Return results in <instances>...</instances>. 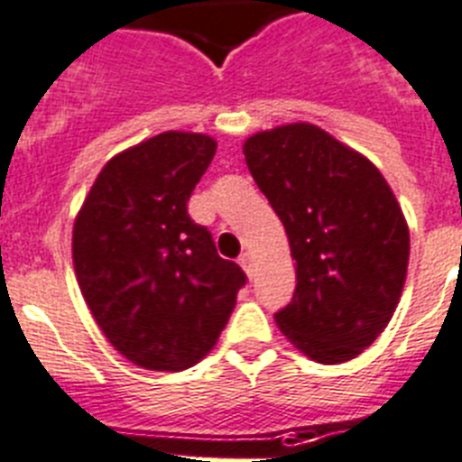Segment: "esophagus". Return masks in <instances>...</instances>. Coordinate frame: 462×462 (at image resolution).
I'll return each instance as SVG.
<instances>
[{
	"mask_svg": "<svg viewBox=\"0 0 462 462\" xmlns=\"http://www.w3.org/2000/svg\"><path fill=\"white\" fill-rule=\"evenodd\" d=\"M238 264L243 266V269H245L247 276H254V259H253V254H250V253L240 254Z\"/></svg>",
	"mask_w": 462,
	"mask_h": 462,
	"instance_id": "obj_1",
	"label": "esophagus"
}]
</instances>
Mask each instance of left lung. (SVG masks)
<instances>
[{
  "label": "left lung",
  "mask_w": 462,
  "mask_h": 462,
  "mask_svg": "<svg viewBox=\"0 0 462 462\" xmlns=\"http://www.w3.org/2000/svg\"><path fill=\"white\" fill-rule=\"evenodd\" d=\"M247 170L283 222L295 259L281 333L319 364L356 359L402 300L409 224L371 160L326 129L292 122L243 143Z\"/></svg>",
  "instance_id": "8db88e82"
}]
</instances>
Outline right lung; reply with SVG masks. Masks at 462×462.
Segmentation results:
<instances>
[{"mask_svg": "<svg viewBox=\"0 0 462 462\" xmlns=\"http://www.w3.org/2000/svg\"><path fill=\"white\" fill-rule=\"evenodd\" d=\"M217 141L162 132L110 158L72 226L79 291L106 340L146 371L179 373L217 345L245 285L186 212Z\"/></svg>", "mask_w": 462, "mask_h": 462, "instance_id": "obj_1", "label": "right lung"}]
</instances>
